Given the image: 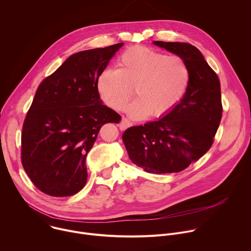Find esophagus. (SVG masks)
<instances>
[{
  "instance_id": "1",
  "label": "esophagus",
  "mask_w": 251,
  "mask_h": 251,
  "mask_svg": "<svg viewBox=\"0 0 251 251\" xmlns=\"http://www.w3.org/2000/svg\"><path fill=\"white\" fill-rule=\"evenodd\" d=\"M132 126V123L130 122V121H128L126 118H123L122 119V122H121V124H120V128L122 129V130H125V129H126L127 127H130Z\"/></svg>"
}]
</instances>
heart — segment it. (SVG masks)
<instances>
[{
    "label": "heart",
    "instance_id": "heart-1",
    "mask_svg": "<svg viewBox=\"0 0 251 251\" xmlns=\"http://www.w3.org/2000/svg\"><path fill=\"white\" fill-rule=\"evenodd\" d=\"M190 83V69L178 55H166L145 46L128 48L117 60V69L99 75L97 90L109 107L123 111L133 96L128 114L135 120L151 115L162 118L183 99Z\"/></svg>",
    "mask_w": 251,
    "mask_h": 251
}]
</instances>
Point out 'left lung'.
I'll list each match as a JSON object with an SVG mask.
<instances>
[{"mask_svg":"<svg viewBox=\"0 0 251 251\" xmlns=\"http://www.w3.org/2000/svg\"><path fill=\"white\" fill-rule=\"evenodd\" d=\"M182 57L190 69V83L178 106L168 115L123 134L129 159L153 174L176 173L201 158L214 143L222 115L218 75L194 45L153 41Z\"/></svg>","mask_w":251,"mask_h":251,"instance_id":"1","label":"left lung"}]
</instances>
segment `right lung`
<instances>
[{
    "label": "right lung",
    "mask_w": 251,
    "mask_h": 251,
    "mask_svg": "<svg viewBox=\"0 0 251 251\" xmlns=\"http://www.w3.org/2000/svg\"><path fill=\"white\" fill-rule=\"evenodd\" d=\"M123 42L68 57L38 86L22 131L23 167L46 195L68 197L87 182V153L101 127L121 116L103 105L97 80Z\"/></svg>",
    "instance_id": "obj_1"
}]
</instances>
